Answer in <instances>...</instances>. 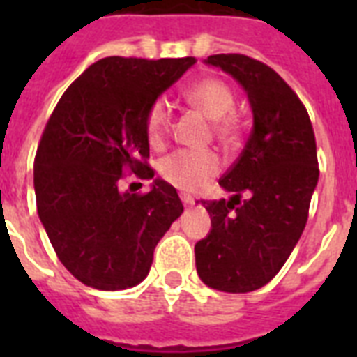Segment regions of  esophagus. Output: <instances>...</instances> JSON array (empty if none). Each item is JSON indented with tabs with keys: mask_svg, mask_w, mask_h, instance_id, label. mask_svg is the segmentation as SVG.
Instances as JSON below:
<instances>
[{
	"mask_svg": "<svg viewBox=\"0 0 357 357\" xmlns=\"http://www.w3.org/2000/svg\"><path fill=\"white\" fill-rule=\"evenodd\" d=\"M181 202H183V206H192V204H195V198L189 195H181Z\"/></svg>",
	"mask_w": 357,
	"mask_h": 357,
	"instance_id": "1",
	"label": "esophagus"
}]
</instances>
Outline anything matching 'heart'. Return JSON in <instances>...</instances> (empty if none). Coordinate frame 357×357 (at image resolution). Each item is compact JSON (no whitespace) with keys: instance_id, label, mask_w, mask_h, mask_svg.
I'll return each mask as SVG.
<instances>
[{"instance_id":"1","label":"heart","mask_w":357,"mask_h":357,"mask_svg":"<svg viewBox=\"0 0 357 357\" xmlns=\"http://www.w3.org/2000/svg\"><path fill=\"white\" fill-rule=\"evenodd\" d=\"M190 105L211 119L213 135L224 144H235L243 137L244 123L235 113V92L224 79L206 77L185 91ZM146 135L151 144H159L172 123V107L165 98H157L146 111ZM220 159L211 150H176L162 157L159 174L165 181L187 192H195L220 172Z\"/></svg>"}]
</instances>
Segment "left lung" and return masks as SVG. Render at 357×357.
Returning <instances> with one entry per match:
<instances>
[{
	"label": "left lung",
	"mask_w": 357,
	"mask_h": 357,
	"mask_svg": "<svg viewBox=\"0 0 357 357\" xmlns=\"http://www.w3.org/2000/svg\"><path fill=\"white\" fill-rule=\"evenodd\" d=\"M206 63L243 85L254 128L218 181L235 195L204 202L213 228L195 246L196 271L217 291L250 293L276 276L304 231L319 181L315 133L304 103L271 66L241 53Z\"/></svg>",
	"instance_id": "obj_1"
}]
</instances>
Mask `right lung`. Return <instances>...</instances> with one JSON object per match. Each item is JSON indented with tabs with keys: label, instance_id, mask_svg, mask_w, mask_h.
I'll return each mask as SVG.
<instances>
[{
	"label": "right lung",
	"instance_id": "right-lung-1",
	"mask_svg": "<svg viewBox=\"0 0 357 357\" xmlns=\"http://www.w3.org/2000/svg\"><path fill=\"white\" fill-rule=\"evenodd\" d=\"M195 57H105L83 72L53 109L35 157L36 211L72 276L100 291L148 276L153 250L183 213L172 185L120 190L126 172L153 178L146 111Z\"/></svg>",
	"mask_w": 357,
	"mask_h": 357
}]
</instances>
